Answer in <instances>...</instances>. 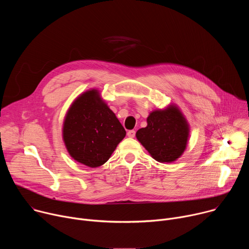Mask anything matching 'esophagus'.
Listing matches in <instances>:
<instances>
[{
	"label": "esophagus",
	"mask_w": 249,
	"mask_h": 249,
	"mask_svg": "<svg viewBox=\"0 0 249 249\" xmlns=\"http://www.w3.org/2000/svg\"><path fill=\"white\" fill-rule=\"evenodd\" d=\"M135 135H136V132H135L134 130H130V131H128V133H127V136H128L129 138H134Z\"/></svg>",
	"instance_id": "1"
}]
</instances>
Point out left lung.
<instances>
[{
    "label": "left lung",
    "instance_id": "left-lung-1",
    "mask_svg": "<svg viewBox=\"0 0 249 249\" xmlns=\"http://www.w3.org/2000/svg\"><path fill=\"white\" fill-rule=\"evenodd\" d=\"M147 127L137 131L136 137L158 161L172 162L183 154L189 137V125L175 105L155 110L147 118Z\"/></svg>",
    "mask_w": 249,
    "mask_h": 249
}]
</instances>
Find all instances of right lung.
Here are the masks:
<instances>
[{
    "label": "right lung",
    "instance_id": "1",
    "mask_svg": "<svg viewBox=\"0 0 249 249\" xmlns=\"http://www.w3.org/2000/svg\"><path fill=\"white\" fill-rule=\"evenodd\" d=\"M125 136V129L97 89L77 97L64 120L63 140L70 156L89 167L107 161Z\"/></svg>",
    "mask_w": 249,
    "mask_h": 249
}]
</instances>
